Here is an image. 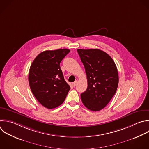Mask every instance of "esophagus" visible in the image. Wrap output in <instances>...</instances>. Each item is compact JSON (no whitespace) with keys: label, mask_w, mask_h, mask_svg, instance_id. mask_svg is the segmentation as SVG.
Listing matches in <instances>:
<instances>
[{"label":"esophagus","mask_w":149,"mask_h":149,"mask_svg":"<svg viewBox=\"0 0 149 149\" xmlns=\"http://www.w3.org/2000/svg\"><path fill=\"white\" fill-rule=\"evenodd\" d=\"M77 80H76V81H75L74 82H73V83H72V86H73V87L76 86V84H77Z\"/></svg>","instance_id":"esophagus-1"}]
</instances>
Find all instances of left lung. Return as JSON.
<instances>
[{
	"label": "left lung",
	"mask_w": 149,
	"mask_h": 149,
	"mask_svg": "<svg viewBox=\"0 0 149 149\" xmlns=\"http://www.w3.org/2000/svg\"><path fill=\"white\" fill-rule=\"evenodd\" d=\"M87 75L88 86L81 94L84 105L93 111L104 108L116 93L118 85L116 66L111 57L98 49L77 50Z\"/></svg>",
	"instance_id": "1"
}]
</instances>
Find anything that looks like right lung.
<instances>
[{"label":"right lung","mask_w":149,"mask_h":149,"mask_svg":"<svg viewBox=\"0 0 149 149\" xmlns=\"http://www.w3.org/2000/svg\"><path fill=\"white\" fill-rule=\"evenodd\" d=\"M69 52L68 49L44 51L30 66L29 81L31 90L38 102L48 109L61 105L70 89L60 67L61 62Z\"/></svg>","instance_id":"right-lung-1"}]
</instances>
